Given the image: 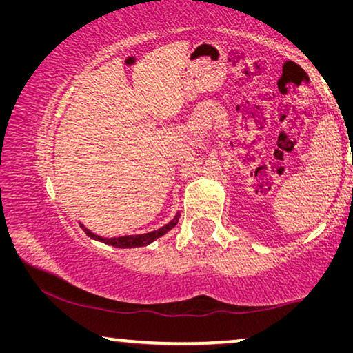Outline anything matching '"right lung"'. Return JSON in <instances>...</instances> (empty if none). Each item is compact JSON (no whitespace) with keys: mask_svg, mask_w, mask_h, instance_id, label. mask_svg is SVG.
<instances>
[{"mask_svg":"<svg viewBox=\"0 0 353 353\" xmlns=\"http://www.w3.org/2000/svg\"><path fill=\"white\" fill-rule=\"evenodd\" d=\"M179 216H181V214L177 213L176 216L172 218L166 225L160 227V229L154 230V232H149V234H141V235H126V236L104 238V236H99V235H97V234H93V232L88 230L85 225L81 224V227H82V230L87 234V236L93 238V240L103 241V243H105V244H110V246H113V248H121V249H124V248H141V246H148L149 243L155 241V240H157V238L163 236V235L166 234V232H170V230L172 229V227H174V225L177 224Z\"/></svg>","mask_w":353,"mask_h":353,"instance_id":"1","label":"right lung"}]
</instances>
